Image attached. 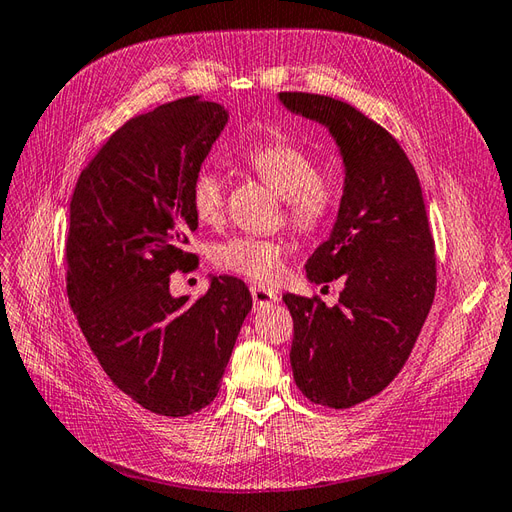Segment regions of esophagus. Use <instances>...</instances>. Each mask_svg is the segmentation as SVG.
Instances as JSON below:
<instances>
[{
  "label": "esophagus",
  "mask_w": 512,
  "mask_h": 512,
  "mask_svg": "<svg viewBox=\"0 0 512 512\" xmlns=\"http://www.w3.org/2000/svg\"><path fill=\"white\" fill-rule=\"evenodd\" d=\"M249 293H252L254 309H265V306L278 302V293H276V291H271V289H267V287L252 285V287H249Z\"/></svg>",
  "instance_id": "1"
}]
</instances>
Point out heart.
Masks as SVG:
<instances>
[{
  "label": "heart",
  "instance_id": "heart-1",
  "mask_svg": "<svg viewBox=\"0 0 512 512\" xmlns=\"http://www.w3.org/2000/svg\"><path fill=\"white\" fill-rule=\"evenodd\" d=\"M256 177L285 199V217L302 236L324 234L339 210V188L320 175L315 157L287 140H267L245 153ZM190 206L201 225L223 219V184L217 170L201 166L190 184ZM214 265L258 282L276 280L285 269L287 245L280 238L232 236L214 245Z\"/></svg>",
  "mask_w": 512,
  "mask_h": 512
}]
</instances>
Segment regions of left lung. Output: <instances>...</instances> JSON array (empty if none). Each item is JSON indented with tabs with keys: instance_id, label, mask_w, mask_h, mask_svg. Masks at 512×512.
<instances>
[{
	"instance_id": "obj_1",
	"label": "left lung",
	"mask_w": 512,
	"mask_h": 512,
	"mask_svg": "<svg viewBox=\"0 0 512 512\" xmlns=\"http://www.w3.org/2000/svg\"><path fill=\"white\" fill-rule=\"evenodd\" d=\"M339 144L346 184L337 223L306 263L315 285L342 278L335 306L287 293L291 368L306 399L346 410L379 394L405 366L436 295V245L423 190L401 144L348 102L280 92Z\"/></svg>"
}]
</instances>
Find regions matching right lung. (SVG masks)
I'll list each match as a JSON object with an SVG mask.
<instances>
[{
    "instance_id": "right-lung-1",
    "label": "right lung",
    "mask_w": 512,
    "mask_h": 512,
    "mask_svg": "<svg viewBox=\"0 0 512 512\" xmlns=\"http://www.w3.org/2000/svg\"><path fill=\"white\" fill-rule=\"evenodd\" d=\"M227 122L199 96L166 102L111 133L74 186L67 298L102 370L144 410L188 416L214 401L252 295L212 278L199 300L170 295L197 256L190 184Z\"/></svg>"
}]
</instances>
